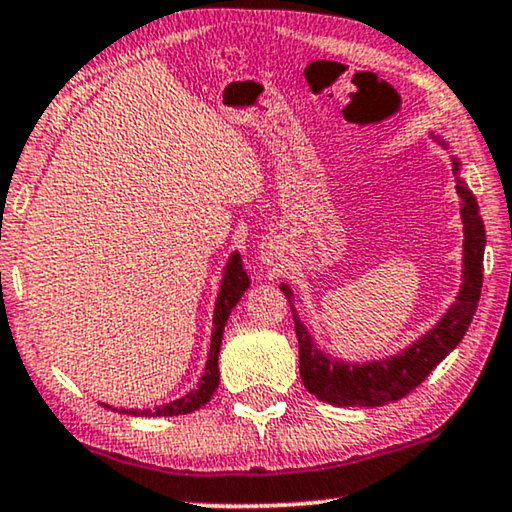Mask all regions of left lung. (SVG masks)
Returning a JSON list of instances; mask_svg holds the SVG:
<instances>
[{"label":"left lung","mask_w":512,"mask_h":512,"mask_svg":"<svg viewBox=\"0 0 512 512\" xmlns=\"http://www.w3.org/2000/svg\"><path fill=\"white\" fill-rule=\"evenodd\" d=\"M439 141L448 148L442 139ZM453 174H455V190L460 196V215H462V283L460 293L455 297L439 322L428 329L419 341H414L410 348L398 352V355L366 361V364H352V361L334 359L327 352H322L304 322L297 318L293 304V290L288 283H281L283 295L293 309L295 334L300 343V375L304 387L309 389L322 403L336 407H380L393 403V400L405 398L412 389L426 380L439 361L448 352L455 350V345L467 334L474 318L478 300H481L483 286V251H485V226L483 217L478 212V201L471 194L465 180L460 178V160L451 155Z\"/></svg>","instance_id":"obj_1"}]
</instances>
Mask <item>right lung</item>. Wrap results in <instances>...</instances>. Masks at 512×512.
I'll return each instance as SVG.
<instances>
[{"instance_id": "obj_1", "label": "right lung", "mask_w": 512, "mask_h": 512, "mask_svg": "<svg viewBox=\"0 0 512 512\" xmlns=\"http://www.w3.org/2000/svg\"><path fill=\"white\" fill-rule=\"evenodd\" d=\"M249 288V277L242 267V258L238 251H233L229 256V263L224 267V277H222V286H219V295L215 302V313H212V336H210V355L206 361V371H203L199 384L196 389L187 391L183 398L171 400L167 405H157L155 410H116L119 414H132V416H178V414H190L194 410H199L212 398V393L219 387V348H222V338H224V327L226 320H229L233 306L240 302V297L245 295V290ZM105 405V403H100ZM112 407V405H105Z\"/></svg>"}]
</instances>
